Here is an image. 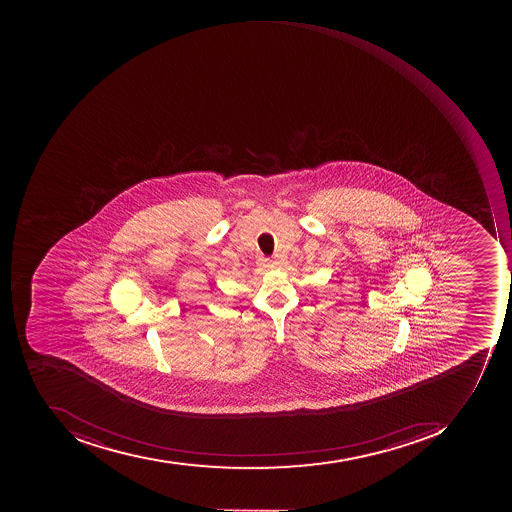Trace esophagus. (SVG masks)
I'll use <instances>...</instances> for the list:
<instances>
[{
    "label": "esophagus",
    "instance_id": "obj_1",
    "mask_svg": "<svg viewBox=\"0 0 512 512\" xmlns=\"http://www.w3.org/2000/svg\"><path fill=\"white\" fill-rule=\"evenodd\" d=\"M260 264L264 266V268H269V266H272V260L268 257H260Z\"/></svg>",
    "mask_w": 512,
    "mask_h": 512
}]
</instances>
